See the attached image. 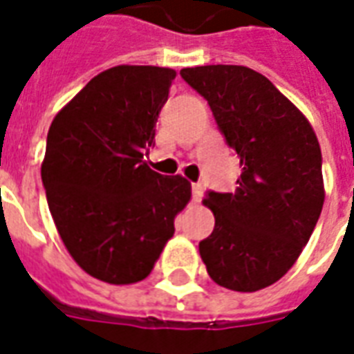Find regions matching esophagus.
Segmentation results:
<instances>
[{
  "label": "esophagus",
  "mask_w": 354,
  "mask_h": 354,
  "mask_svg": "<svg viewBox=\"0 0 354 354\" xmlns=\"http://www.w3.org/2000/svg\"><path fill=\"white\" fill-rule=\"evenodd\" d=\"M191 193H193V201H195V203H201V201H203V195H204L203 184H193V187H191Z\"/></svg>",
  "instance_id": "1"
}]
</instances>
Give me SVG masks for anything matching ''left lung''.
<instances>
[{
  "label": "left lung",
  "instance_id": "obj_1",
  "mask_svg": "<svg viewBox=\"0 0 354 354\" xmlns=\"http://www.w3.org/2000/svg\"><path fill=\"white\" fill-rule=\"evenodd\" d=\"M180 75L208 101L240 157L234 193L210 191L216 227L198 251L217 285L255 292L297 263L324 203L323 157L308 118L243 65L187 67Z\"/></svg>",
  "mask_w": 354,
  "mask_h": 354
}]
</instances>
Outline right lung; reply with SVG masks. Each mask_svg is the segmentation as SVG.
<instances>
[{
	"label": "right lung",
	"mask_w": 354,
	"mask_h": 354,
	"mask_svg": "<svg viewBox=\"0 0 354 354\" xmlns=\"http://www.w3.org/2000/svg\"><path fill=\"white\" fill-rule=\"evenodd\" d=\"M176 71L118 65L93 77L52 120L41 178L75 263L104 283L148 276L191 198L184 176L144 161Z\"/></svg>",
	"instance_id": "add662e5"
}]
</instances>
